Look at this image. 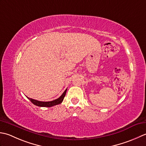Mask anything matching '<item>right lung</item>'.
<instances>
[{
    "instance_id": "obj_1",
    "label": "right lung",
    "mask_w": 146,
    "mask_h": 146,
    "mask_svg": "<svg viewBox=\"0 0 146 146\" xmlns=\"http://www.w3.org/2000/svg\"><path fill=\"white\" fill-rule=\"evenodd\" d=\"M67 90V89H66V90H65V91L64 92L63 94H62L58 98H57V99H56L55 100L51 101V102H40V101L33 100V99H32V98H28V97L27 98H28L29 100L31 101L33 104H34V105H36L38 106L51 107V106H53L58 105V104H60L62 102H63L64 98L65 96V94H66Z\"/></svg>"
}]
</instances>
